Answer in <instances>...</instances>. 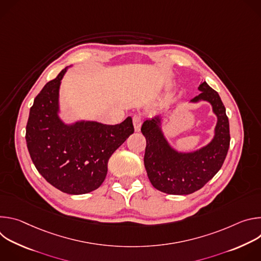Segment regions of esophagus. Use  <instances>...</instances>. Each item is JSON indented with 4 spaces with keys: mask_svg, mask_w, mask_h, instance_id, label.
Returning <instances> with one entry per match:
<instances>
[{
    "mask_svg": "<svg viewBox=\"0 0 261 261\" xmlns=\"http://www.w3.org/2000/svg\"><path fill=\"white\" fill-rule=\"evenodd\" d=\"M132 122H133V126L136 132L140 131L141 128V124H142V117L140 115H134L132 118Z\"/></svg>",
    "mask_w": 261,
    "mask_h": 261,
    "instance_id": "34e87169",
    "label": "esophagus"
}]
</instances>
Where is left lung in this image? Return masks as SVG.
Listing matches in <instances>:
<instances>
[{
	"mask_svg": "<svg viewBox=\"0 0 261 261\" xmlns=\"http://www.w3.org/2000/svg\"><path fill=\"white\" fill-rule=\"evenodd\" d=\"M198 90L201 93L191 101H208L218 117L215 137L207 146L192 154H178L164 139L157 118L146 120L141 127L146 140L143 161L148 179L154 188L167 194L188 195L201 189L220 170L227 156L230 133L225 106L205 82Z\"/></svg>",
	"mask_w": 261,
	"mask_h": 261,
	"instance_id": "left-lung-1",
	"label": "left lung"
}]
</instances>
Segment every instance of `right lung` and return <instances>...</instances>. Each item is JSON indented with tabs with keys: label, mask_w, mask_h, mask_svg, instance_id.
Listing matches in <instances>:
<instances>
[{
	"label": "right lung",
	"mask_w": 261,
	"mask_h": 261,
	"mask_svg": "<svg viewBox=\"0 0 261 261\" xmlns=\"http://www.w3.org/2000/svg\"><path fill=\"white\" fill-rule=\"evenodd\" d=\"M48 82L36 96L25 128L27 146L38 172L60 191L79 195L99 188L108 160L134 132L132 119L115 126L96 122L64 125L58 115L61 80Z\"/></svg>",
	"instance_id": "obj_1"
}]
</instances>
